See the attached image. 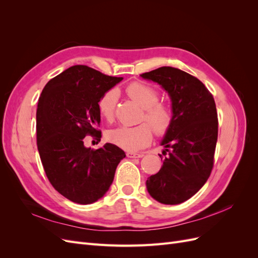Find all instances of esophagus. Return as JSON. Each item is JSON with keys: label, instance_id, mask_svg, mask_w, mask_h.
<instances>
[{"label": "esophagus", "instance_id": "obj_1", "mask_svg": "<svg viewBox=\"0 0 258 258\" xmlns=\"http://www.w3.org/2000/svg\"><path fill=\"white\" fill-rule=\"evenodd\" d=\"M126 155L128 158H142L144 156L143 154H137V153H132V152H128Z\"/></svg>", "mask_w": 258, "mask_h": 258}]
</instances>
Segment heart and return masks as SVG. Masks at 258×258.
<instances>
[{"label": "heart", "instance_id": "heart-1", "mask_svg": "<svg viewBox=\"0 0 258 258\" xmlns=\"http://www.w3.org/2000/svg\"><path fill=\"white\" fill-rule=\"evenodd\" d=\"M126 93L143 108L142 122L137 126H119L107 132L106 138L111 143L123 150L135 152L147 146L153 140V130L157 136L166 135L173 121L171 107L159 102V93L152 86L132 82L126 87ZM118 101V91L112 88L105 91L98 101V110L105 119L112 120ZM153 129L152 130L151 128Z\"/></svg>", "mask_w": 258, "mask_h": 258}]
</instances>
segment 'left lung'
Wrapping results in <instances>:
<instances>
[{"label": "left lung", "instance_id": "obj_1", "mask_svg": "<svg viewBox=\"0 0 258 258\" xmlns=\"http://www.w3.org/2000/svg\"><path fill=\"white\" fill-rule=\"evenodd\" d=\"M141 76L169 93L173 113L161 141L166 157L158 172L147 178L146 188L160 204H182L206 184L213 169L218 132L214 98L197 77L172 67Z\"/></svg>", "mask_w": 258, "mask_h": 258}]
</instances>
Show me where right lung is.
Segmentation results:
<instances>
[{"instance_id": "obj_1", "label": "right lung", "mask_w": 258, "mask_h": 258, "mask_svg": "<svg viewBox=\"0 0 258 258\" xmlns=\"http://www.w3.org/2000/svg\"><path fill=\"white\" fill-rule=\"evenodd\" d=\"M122 77L108 76L87 66H73L51 79L38 99L36 142L43 168L58 192L75 204L102 198L126 154L111 143L85 147L84 138L100 142L98 101Z\"/></svg>"}]
</instances>
